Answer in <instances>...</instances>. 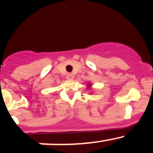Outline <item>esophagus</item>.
Listing matches in <instances>:
<instances>
[{"mask_svg":"<svg viewBox=\"0 0 153 153\" xmlns=\"http://www.w3.org/2000/svg\"><path fill=\"white\" fill-rule=\"evenodd\" d=\"M67 78L68 80H72L74 78V75L72 73H69L67 75Z\"/></svg>","mask_w":153,"mask_h":153,"instance_id":"1","label":"esophagus"}]
</instances>
